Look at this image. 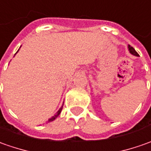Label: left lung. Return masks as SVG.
Instances as JSON below:
<instances>
[{
    "instance_id": "obj_1",
    "label": "left lung",
    "mask_w": 151,
    "mask_h": 151,
    "mask_svg": "<svg viewBox=\"0 0 151 151\" xmlns=\"http://www.w3.org/2000/svg\"><path fill=\"white\" fill-rule=\"evenodd\" d=\"M128 47H129V50H130V53H131V54L134 55H137V56L139 55V54H138V53L136 52V50H134V48L132 47V46H130V45H129Z\"/></svg>"
}]
</instances>
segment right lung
I'll list each match as a JSON object with an SVG mask.
<instances>
[{
    "label": "right lung",
    "instance_id": "1",
    "mask_svg": "<svg viewBox=\"0 0 151 151\" xmlns=\"http://www.w3.org/2000/svg\"><path fill=\"white\" fill-rule=\"evenodd\" d=\"M62 107H63V106H61V107H60V109L59 111H57V113H56V114H55V115L54 116H52V117H51V118H50V119L49 120H48V121H52V120H54L55 119V118H56V117H57V116H59L60 114V112H61V110H62Z\"/></svg>",
    "mask_w": 151,
    "mask_h": 151
}]
</instances>
